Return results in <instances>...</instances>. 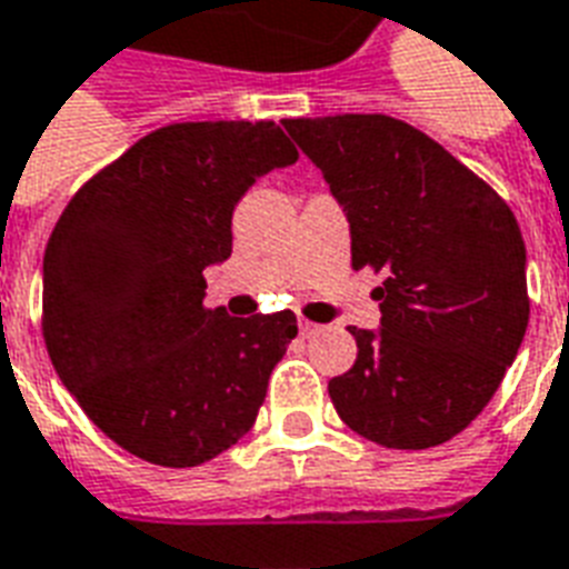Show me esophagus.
Masks as SVG:
<instances>
[{
  "label": "esophagus",
  "instance_id": "esophagus-1",
  "mask_svg": "<svg viewBox=\"0 0 569 569\" xmlns=\"http://www.w3.org/2000/svg\"><path fill=\"white\" fill-rule=\"evenodd\" d=\"M298 331H301V338H313V335L319 331V326L317 322H307V319H301V322H298Z\"/></svg>",
  "mask_w": 569,
  "mask_h": 569
}]
</instances>
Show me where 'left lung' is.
Wrapping results in <instances>:
<instances>
[{
	"mask_svg": "<svg viewBox=\"0 0 569 569\" xmlns=\"http://www.w3.org/2000/svg\"><path fill=\"white\" fill-rule=\"evenodd\" d=\"M349 220L352 268L386 273L380 328H349L356 365L328 382L356 435L428 449L498 391L531 301L512 210L435 138L386 113L283 120Z\"/></svg>",
	"mask_w": 569,
	"mask_h": 569,
	"instance_id": "8db88e82",
	"label": "left lung"
}]
</instances>
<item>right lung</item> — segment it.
I'll list each match as a JSON object with an SVG mask.
<instances>
[{"instance_id": "add662e5", "label": "right lung", "mask_w": 569, "mask_h": 569, "mask_svg": "<svg viewBox=\"0 0 569 569\" xmlns=\"http://www.w3.org/2000/svg\"><path fill=\"white\" fill-rule=\"evenodd\" d=\"M298 150L271 120L174 123L87 180L44 250V343L99 431L162 467H199L256 422L298 335L292 310L204 307L243 192Z\"/></svg>"}]
</instances>
